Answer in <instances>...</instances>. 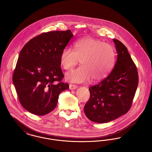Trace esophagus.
<instances>
[{
	"label": "esophagus",
	"mask_w": 152,
	"mask_h": 152,
	"mask_svg": "<svg viewBox=\"0 0 152 152\" xmlns=\"http://www.w3.org/2000/svg\"><path fill=\"white\" fill-rule=\"evenodd\" d=\"M77 88V86L76 85H73V84H69V89L71 90H74L76 89Z\"/></svg>",
	"instance_id": "34e87169"
}]
</instances>
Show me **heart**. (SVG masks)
Here are the masks:
<instances>
[{
	"label": "heart",
	"instance_id": "heart-1",
	"mask_svg": "<svg viewBox=\"0 0 152 152\" xmlns=\"http://www.w3.org/2000/svg\"><path fill=\"white\" fill-rule=\"evenodd\" d=\"M81 60L82 66L68 73L66 79L72 83H81L91 77L94 81L105 79L113 68L116 53L114 48L102 41L86 37L76 41L73 50L68 48L60 54V63L65 70H69Z\"/></svg>",
	"mask_w": 152,
	"mask_h": 152
}]
</instances>
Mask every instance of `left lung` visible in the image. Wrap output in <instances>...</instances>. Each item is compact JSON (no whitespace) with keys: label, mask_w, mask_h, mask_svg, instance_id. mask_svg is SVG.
Here are the masks:
<instances>
[{"label":"left lung","mask_w":152,"mask_h":152,"mask_svg":"<svg viewBox=\"0 0 152 152\" xmlns=\"http://www.w3.org/2000/svg\"><path fill=\"white\" fill-rule=\"evenodd\" d=\"M118 54L113 71L98 84L89 87L90 98L84 110L90 121L107 123L126 114L132 106L138 84L137 67L127 49L113 39Z\"/></svg>","instance_id":"1"}]
</instances>
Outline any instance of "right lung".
<instances>
[{
    "label": "right lung",
    "mask_w": 152,
    "mask_h": 152,
    "mask_svg": "<svg viewBox=\"0 0 152 152\" xmlns=\"http://www.w3.org/2000/svg\"><path fill=\"white\" fill-rule=\"evenodd\" d=\"M70 30L44 33L30 39L19 53L12 81L19 102L28 112L44 115L56 107L61 81L60 54L73 38Z\"/></svg>",
    "instance_id": "add662e5"
}]
</instances>
